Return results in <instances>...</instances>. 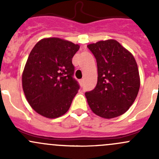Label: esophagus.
Masks as SVG:
<instances>
[{"mask_svg":"<svg viewBox=\"0 0 159 159\" xmlns=\"http://www.w3.org/2000/svg\"><path fill=\"white\" fill-rule=\"evenodd\" d=\"M79 84L81 86H83V84H84V80L83 79L79 80Z\"/></svg>","mask_w":159,"mask_h":159,"instance_id":"1","label":"esophagus"}]
</instances>
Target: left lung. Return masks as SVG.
<instances>
[{
	"instance_id": "1",
	"label": "left lung",
	"mask_w": 159,
	"mask_h": 159,
	"mask_svg": "<svg viewBox=\"0 0 159 159\" xmlns=\"http://www.w3.org/2000/svg\"><path fill=\"white\" fill-rule=\"evenodd\" d=\"M96 58L98 82L85 93L95 115L113 118L125 113L135 100L140 88L137 63L130 51L113 39L88 45Z\"/></svg>"
}]
</instances>
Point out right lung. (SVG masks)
Instances as JSON below:
<instances>
[{
    "mask_svg": "<svg viewBox=\"0 0 159 159\" xmlns=\"http://www.w3.org/2000/svg\"><path fill=\"white\" fill-rule=\"evenodd\" d=\"M78 44L58 38H43L30 51L22 74L27 101L39 115L56 118L69 109L79 85L72 57Z\"/></svg>",
    "mask_w": 159,
    "mask_h": 159,
    "instance_id": "right-lung-1",
    "label": "right lung"
}]
</instances>
